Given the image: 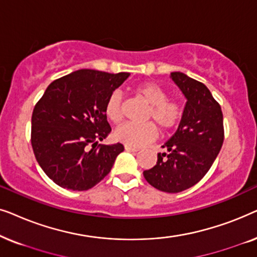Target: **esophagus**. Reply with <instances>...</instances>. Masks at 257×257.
<instances>
[{"instance_id": "obj_1", "label": "esophagus", "mask_w": 257, "mask_h": 257, "mask_svg": "<svg viewBox=\"0 0 257 257\" xmlns=\"http://www.w3.org/2000/svg\"><path fill=\"white\" fill-rule=\"evenodd\" d=\"M125 150L128 151V152H137V151H139V149H137V147H132L127 145H125Z\"/></svg>"}]
</instances>
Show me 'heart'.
I'll list each match as a JSON object with an SVG mask.
<instances>
[{"mask_svg": "<svg viewBox=\"0 0 257 257\" xmlns=\"http://www.w3.org/2000/svg\"><path fill=\"white\" fill-rule=\"evenodd\" d=\"M136 92L139 97L150 104V108L146 112V120H153L164 131L173 128L180 120L182 110L175 100L167 99V92L164 87L156 83H143L137 86ZM105 114L114 124L122 119V97L117 92L111 93L105 104ZM158 136V128L153 122L137 125L132 122L119 126L114 132L117 142L127 146L140 147L145 144L153 142Z\"/></svg>", "mask_w": 257, "mask_h": 257, "instance_id": "heart-1", "label": "heart"}]
</instances>
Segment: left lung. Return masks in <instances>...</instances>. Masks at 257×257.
I'll list each match as a JSON object with an SVG mask.
<instances>
[{
	"label": "left lung",
	"mask_w": 257,
	"mask_h": 257,
	"mask_svg": "<svg viewBox=\"0 0 257 257\" xmlns=\"http://www.w3.org/2000/svg\"><path fill=\"white\" fill-rule=\"evenodd\" d=\"M186 98L177 132L158 153L157 165L144 171L154 188L166 193L185 191L201 180L212 167L223 143V115L205 84L182 72H171Z\"/></svg>",
	"instance_id": "8db88e82"
}]
</instances>
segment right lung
<instances>
[{
	"label": "right lung",
	"mask_w": 257,
	"mask_h": 257,
	"mask_svg": "<svg viewBox=\"0 0 257 257\" xmlns=\"http://www.w3.org/2000/svg\"><path fill=\"white\" fill-rule=\"evenodd\" d=\"M128 72L77 70L56 79L35 105L31 145L44 173L71 191H86L110 173L121 144L100 145L111 126L105 104Z\"/></svg>",
	"instance_id": "right-lung-1"
}]
</instances>
